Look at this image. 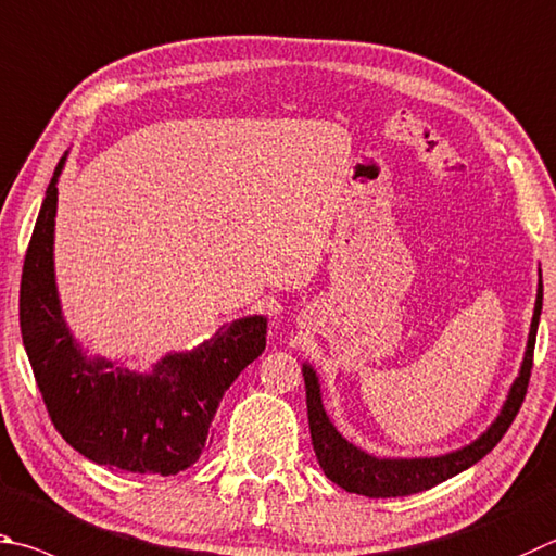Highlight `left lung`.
<instances>
[{
  "mask_svg": "<svg viewBox=\"0 0 556 556\" xmlns=\"http://www.w3.org/2000/svg\"><path fill=\"white\" fill-rule=\"evenodd\" d=\"M542 313V271L538 281V301H534V313L530 323L528 345H525L522 365L516 381L510 383L508 396L503 401L501 413L496 420L481 432V435L459 450H452L438 457H375L357 445H352L340 435L338 428L332 426L320 399V381L316 369L304 362V381H306V406H308V426H311V442L316 450V457L326 477L338 483L340 489L369 498H396L410 496V493L428 491L438 483L457 477L459 471L469 469L471 464L486 457V454L498 445L501 438L506 435L510 422L516 420L522 406L525 391H528L530 369H532V352L534 338H538Z\"/></svg>",
  "mask_w": 556,
  "mask_h": 556,
  "instance_id": "1",
  "label": "left lung"
}]
</instances>
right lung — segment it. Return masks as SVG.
<instances>
[{
  "label": "right lung",
  "mask_w": 556,
  "mask_h": 556,
  "mask_svg": "<svg viewBox=\"0 0 556 556\" xmlns=\"http://www.w3.org/2000/svg\"><path fill=\"white\" fill-rule=\"evenodd\" d=\"M60 157L26 250L18 320L55 430L89 462L134 473L185 471L206 447L226 389L267 345V316L224 323L194 350L167 352L150 371L92 357L67 328L55 285Z\"/></svg>",
  "instance_id": "obj_1"
}]
</instances>
